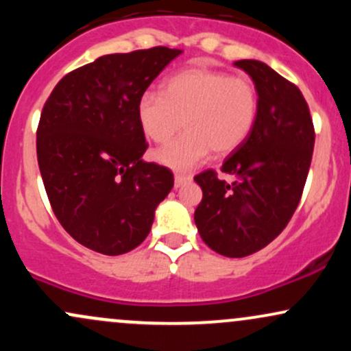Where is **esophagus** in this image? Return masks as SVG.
I'll list each match as a JSON object with an SVG mask.
<instances>
[{"instance_id":"34e87169","label":"esophagus","mask_w":351,"mask_h":351,"mask_svg":"<svg viewBox=\"0 0 351 351\" xmlns=\"http://www.w3.org/2000/svg\"><path fill=\"white\" fill-rule=\"evenodd\" d=\"M191 181V175H184V173H176L175 175V188L183 186L184 183Z\"/></svg>"}]
</instances>
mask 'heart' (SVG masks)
<instances>
[{
    "mask_svg": "<svg viewBox=\"0 0 351 351\" xmlns=\"http://www.w3.org/2000/svg\"><path fill=\"white\" fill-rule=\"evenodd\" d=\"M259 114V94L244 75L193 66L163 82L162 94L145 92L136 102V119L153 143H167L155 158L171 170H189L209 153L216 158L231 155L252 134Z\"/></svg>",
    "mask_w": 351,
    "mask_h": 351,
    "instance_id": "b5f03b06",
    "label": "heart"
}]
</instances>
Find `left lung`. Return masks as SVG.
<instances>
[{
	"mask_svg": "<svg viewBox=\"0 0 351 351\" xmlns=\"http://www.w3.org/2000/svg\"><path fill=\"white\" fill-rule=\"evenodd\" d=\"M259 94L252 134L221 167L195 176L203 199L195 211L201 239L226 257L261 251L284 231L302 198L312 162L315 132L304 95L267 64L236 60Z\"/></svg>",
	"mask_w": 351,
	"mask_h": 351,
	"instance_id": "8db88e82",
	"label": "left lung"
}]
</instances>
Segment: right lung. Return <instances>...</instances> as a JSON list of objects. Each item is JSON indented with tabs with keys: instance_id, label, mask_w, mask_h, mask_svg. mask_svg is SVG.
Segmentation results:
<instances>
[{
	"instance_id": "1",
	"label": "right lung",
	"mask_w": 351,
	"mask_h": 351,
	"mask_svg": "<svg viewBox=\"0 0 351 351\" xmlns=\"http://www.w3.org/2000/svg\"><path fill=\"white\" fill-rule=\"evenodd\" d=\"M180 49L107 54L69 72L44 104L38 163L56 217L92 251L119 256L145 241L173 188L148 148L136 102Z\"/></svg>"
}]
</instances>
